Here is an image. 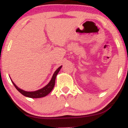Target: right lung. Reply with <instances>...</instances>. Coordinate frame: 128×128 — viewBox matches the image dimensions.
I'll use <instances>...</instances> for the list:
<instances>
[{"mask_svg": "<svg viewBox=\"0 0 128 128\" xmlns=\"http://www.w3.org/2000/svg\"><path fill=\"white\" fill-rule=\"evenodd\" d=\"M62 66H60L59 68H57V70L55 72V73L53 74L52 79H51L50 81L49 82V84L48 85H46L44 87L38 90L34 91V92H26V91H24L23 90L19 88L14 83V82L11 80L13 84H14V86L16 87V88L18 91L20 93L22 94L23 96L28 97V98H42V97H44L46 96L49 94L50 92H52V90L54 88V86H55V79L56 77V75L58 74V72H60V69L61 68Z\"/></svg>", "mask_w": 128, "mask_h": 128, "instance_id": "obj_1", "label": "right lung"}]
</instances>
